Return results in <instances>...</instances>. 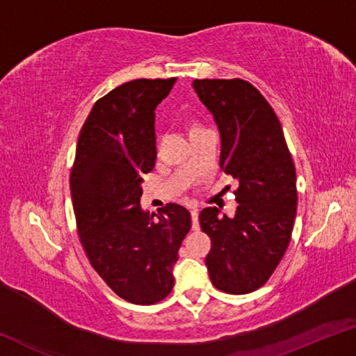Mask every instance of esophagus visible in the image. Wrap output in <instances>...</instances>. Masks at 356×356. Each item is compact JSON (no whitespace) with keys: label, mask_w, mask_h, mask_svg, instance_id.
<instances>
[{"label":"esophagus","mask_w":356,"mask_h":356,"mask_svg":"<svg viewBox=\"0 0 356 356\" xmlns=\"http://www.w3.org/2000/svg\"><path fill=\"white\" fill-rule=\"evenodd\" d=\"M197 215H200V210H197V209H191V222H193V229L200 227V218H197Z\"/></svg>","instance_id":"obj_1"}]
</instances>
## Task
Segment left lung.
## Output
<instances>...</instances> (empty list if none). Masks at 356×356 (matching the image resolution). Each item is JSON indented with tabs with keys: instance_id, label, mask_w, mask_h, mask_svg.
<instances>
[{
	"instance_id": "obj_1",
	"label": "left lung",
	"mask_w": 356,
	"mask_h": 356,
	"mask_svg": "<svg viewBox=\"0 0 356 356\" xmlns=\"http://www.w3.org/2000/svg\"><path fill=\"white\" fill-rule=\"evenodd\" d=\"M193 88L218 125L221 170L238 182L236 215L221 216L216 207L200 213L212 240L206 265L218 291L250 293L268 281L291 242L295 165L273 108L251 83L206 78Z\"/></svg>"
}]
</instances>
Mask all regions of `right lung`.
<instances>
[{"mask_svg": "<svg viewBox=\"0 0 356 356\" xmlns=\"http://www.w3.org/2000/svg\"><path fill=\"white\" fill-rule=\"evenodd\" d=\"M177 78L134 80L95 102L78 136L72 202L89 262L111 291L135 305L170 295L172 267L191 215L166 204L150 216L140 206L143 177L154 170L155 108Z\"/></svg>", "mask_w": 356, "mask_h": 356, "instance_id": "right-lung-1", "label": "right lung"}]
</instances>
